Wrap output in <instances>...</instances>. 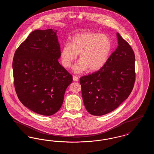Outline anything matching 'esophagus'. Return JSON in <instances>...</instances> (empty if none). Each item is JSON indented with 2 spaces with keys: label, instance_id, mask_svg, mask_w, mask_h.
I'll return each mask as SVG.
<instances>
[{
  "label": "esophagus",
  "instance_id": "obj_1",
  "mask_svg": "<svg viewBox=\"0 0 154 154\" xmlns=\"http://www.w3.org/2000/svg\"><path fill=\"white\" fill-rule=\"evenodd\" d=\"M73 79L74 81H78L79 80V77H77V76H74V75L73 77Z\"/></svg>",
  "mask_w": 154,
  "mask_h": 154
}]
</instances>
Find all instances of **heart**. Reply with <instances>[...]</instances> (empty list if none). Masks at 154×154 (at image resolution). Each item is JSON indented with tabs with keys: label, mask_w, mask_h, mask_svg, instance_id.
<instances>
[{
	"label": "heart",
	"mask_w": 154,
	"mask_h": 154,
	"mask_svg": "<svg viewBox=\"0 0 154 154\" xmlns=\"http://www.w3.org/2000/svg\"><path fill=\"white\" fill-rule=\"evenodd\" d=\"M112 42L106 35L94 32H82L72 37L70 44L66 43L60 51L62 64L66 68L72 66L80 54V60L74 66L79 73L89 69L96 72L106 65L110 57Z\"/></svg>",
	"instance_id": "1"
}]
</instances>
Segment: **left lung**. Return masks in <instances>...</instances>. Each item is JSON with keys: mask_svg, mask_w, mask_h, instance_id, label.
<instances>
[{"mask_svg": "<svg viewBox=\"0 0 154 154\" xmlns=\"http://www.w3.org/2000/svg\"><path fill=\"white\" fill-rule=\"evenodd\" d=\"M118 45L106 65L80 78L84 106L88 112L100 116L117 109L134 87L135 55L131 46L117 33Z\"/></svg>", "mask_w": 154, "mask_h": 154, "instance_id": "left-lung-1", "label": "left lung"}]
</instances>
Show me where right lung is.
<instances>
[{
    "label": "right lung",
    "instance_id": "1",
    "mask_svg": "<svg viewBox=\"0 0 154 154\" xmlns=\"http://www.w3.org/2000/svg\"><path fill=\"white\" fill-rule=\"evenodd\" d=\"M57 31L36 30L15 52L13 70L18 99L29 110L50 116L58 111L73 77L58 62Z\"/></svg>",
    "mask_w": 154,
    "mask_h": 154
}]
</instances>
